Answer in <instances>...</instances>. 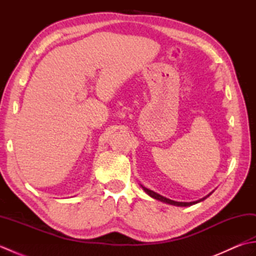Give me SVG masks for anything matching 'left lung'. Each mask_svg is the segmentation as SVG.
Returning a JSON list of instances; mask_svg holds the SVG:
<instances>
[{
  "label": "left lung",
  "mask_w": 256,
  "mask_h": 256,
  "mask_svg": "<svg viewBox=\"0 0 256 256\" xmlns=\"http://www.w3.org/2000/svg\"><path fill=\"white\" fill-rule=\"evenodd\" d=\"M140 186L143 188L144 192H145L146 194H148L150 196V197L154 198V199L158 200V201H162V202H164V204H172V206H192V204H198V202H201V201H204L206 198H208L209 196H210L212 192H210L209 194H206V197L201 198V199H199V200H196V201H190V202H182V201H175V200L168 199V198L164 197V196H162V194H157V192H153V190H150V189H148V188L144 187L143 184H140Z\"/></svg>",
  "instance_id": "1"
}]
</instances>
